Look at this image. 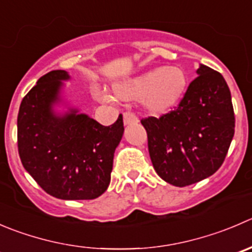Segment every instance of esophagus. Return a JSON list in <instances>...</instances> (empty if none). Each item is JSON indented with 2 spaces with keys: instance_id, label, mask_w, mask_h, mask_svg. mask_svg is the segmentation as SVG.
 Returning a JSON list of instances; mask_svg holds the SVG:
<instances>
[{
  "instance_id": "esophagus-1",
  "label": "esophagus",
  "mask_w": 252,
  "mask_h": 252,
  "mask_svg": "<svg viewBox=\"0 0 252 252\" xmlns=\"http://www.w3.org/2000/svg\"><path fill=\"white\" fill-rule=\"evenodd\" d=\"M123 122L126 126H129V124H136L139 122V119L138 117L134 113H131V112H126V113L123 114Z\"/></svg>"
}]
</instances>
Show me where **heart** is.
<instances>
[{
    "mask_svg": "<svg viewBox=\"0 0 252 252\" xmlns=\"http://www.w3.org/2000/svg\"><path fill=\"white\" fill-rule=\"evenodd\" d=\"M187 87V76L178 66L156 67L135 77L113 85L117 98L141 99L144 108L153 114H161L175 107L183 97ZM99 101H109L111 97L101 90L94 91Z\"/></svg>",
    "mask_w": 252,
    "mask_h": 252,
    "instance_id": "b5f03b06",
    "label": "heart"
}]
</instances>
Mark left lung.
<instances>
[{
    "label": "left lung",
    "instance_id": "8db88e82",
    "mask_svg": "<svg viewBox=\"0 0 252 252\" xmlns=\"http://www.w3.org/2000/svg\"><path fill=\"white\" fill-rule=\"evenodd\" d=\"M176 109L141 121L156 173L176 187L213 175L224 162L235 129L231 94L224 77L199 65Z\"/></svg>",
    "mask_w": 252,
    "mask_h": 252
}]
</instances>
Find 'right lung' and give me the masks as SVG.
<instances>
[{
  "mask_svg": "<svg viewBox=\"0 0 252 252\" xmlns=\"http://www.w3.org/2000/svg\"><path fill=\"white\" fill-rule=\"evenodd\" d=\"M70 80L54 70L22 99L17 119L23 167L46 193L59 199H94L111 182L114 151L124 133L123 117L104 126L77 108L59 113L61 90Z\"/></svg>",
  "mask_w": 252,
  "mask_h": 252,
  "instance_id": "right-lung-1",
  "label": "right lung"
}]
</instances>
